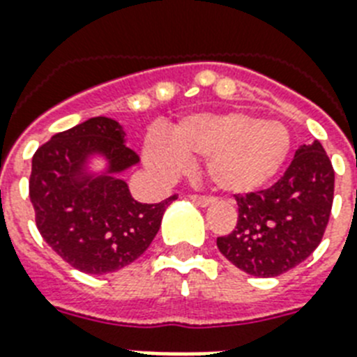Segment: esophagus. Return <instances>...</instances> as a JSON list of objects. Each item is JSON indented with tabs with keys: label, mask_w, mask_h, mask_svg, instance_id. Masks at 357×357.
<instances>
[{
	"label": "esophagus",
	"mask_w": 357,
	"mask_h": 357,
	"mask_svg": "<svg viewBox=\"0 0 357 357\" xmlns=\"http://www.w3.org/2000/svg\"><path fill=\"white\" fill-rule=\"evenodd\" d=\"M190 200L191 202H195L197 206H202V208H206V206H210L215 202L213 197H202V195H190Z\"/></svg>",
	"instance_id": "1"
}]
</instances>
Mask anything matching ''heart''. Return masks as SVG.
<instances>
[{
	"label": "heart",
	"instance_id": "heart-1",
	"mask_svg": "<svg viewBox=\"0 0 357 357\" xmlns=\"http://www.w3.org/2000/svg\"><path fill=\"white\" fill-rule=\"evenodd\" d=\"M291 137L287 126L241 111L195 114L167 129L166 142L153 138L144 157L162 175H175L204 158L211 184L228 193H248L266 184L287 160Z\"/></svg>",
	"mask_w": 357,
	"mask_h": 357
}]
</instances>
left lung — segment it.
Instances as JSON below:
<instances>
[{"instance_id":"8db88e82","label":"left lung","mask_w":357,"mask_h":357,"mask_svg":"<svg viewBox=\"0 0 357 357\" xmlns=\"http://www.w3.org/2000/svg\"><path fill=\"white\" fill-rule=\"evenodd\" d=\"M237 226L217 237L220 253L255 278H278L319 246L334 202V167L319 140L301 146L268 190L235 195Z\"/></svg>"}]
</instances>
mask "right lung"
Returning <instances> with one entry per match:
<instances>
[{"label": "right lung", "mask_w": 357, "mask_h": 357, "mask_svg": "<svg viewBox=\"0 0 357 357\" xmlns=\"http://www.w3.org/2000/svg\"><path fill=\"white\" fill-rule=\"evenodd\" d=\"M116 120L94 116L56 132L32 157L29 197L41 237L66 263L91 275L116 272L137 261L155 238L162 215L176 195L158 204L131 197L119 173L138 162ZM91 154L108 172L84 173Z\"/></svg>", "instance_id": "add662e5"}]
</instances>
